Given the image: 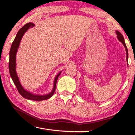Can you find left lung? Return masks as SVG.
I'll return each mask as SVG.
<instances>
[{
  "instance_id": "obj_1",
  "label": "left lung",
  "mask_w": 135,
  "mask_h": 135,
  "mask_svg": "<svg viewBox=\"0 0 135 135\" xmlns=\"http://www.w3.org/2000/svg\"><path fill=\"white\" fill-rule=\"evenodd\" d=\"M116 33H117V35L118 39L119 40L120 42L123 43V45H124V46L125 47L126 51V54H127V58H127V59H128V51H127V46H126V43H125V42H124V37H123V35L120 33L119 31H116Z\"/></svg>"
}]
</instances>
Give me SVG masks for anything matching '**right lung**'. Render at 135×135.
I'll list each match as a JSON object with an SVG mask.
<instances>
[{"label": "right lung", "mask_w": 135, "mask_h": 135, "mask_svg": "<svg viewBox=\"0 0 135 135\" xmlns=\"http://www.w3.org/2000/svg\"><path fill=\"white\" fill-rule=\"evenodd\" d=\"M35 24L31 23V22H29L27 23L26 25L22 27L21 28H20L19 31H18V33L16 35V37L15 38L14 40L12 43L11 45L10 52H9V73L11 75V78H12L13 83L15 84L16 87H17L18 92L20 93L22 97L26 98L27 99L30 100H42L47 99L49 98H51L52 95H54L55 90L56 88V84L57 82V80L59 75L61 74V72L56 76L55 79L54 81V86L53 90L52 92L49 93L47 95H34L32 94L30 92H28L26 91L24 88H22L21 84H20L19 79H18V76L16 73L15 68H16V54H17V50L18 47H19L20 42L22 38V37L23 36L25 32L27 31V30L30 28L33 27Z\"/></svg>", "instance_id": "1"}]
</instances>
